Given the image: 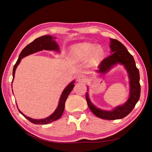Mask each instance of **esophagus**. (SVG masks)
Returning a JSON list of instances; mask_svg holds the SVG:
<instances>
[{
  "label": "esophagus",
  "mask_w": 152,
  "mask_h": 152,
  "mask_svg": "<svg viewBox=\"0 0 152 152\" xmlns=\"http://www.w3.org/2000/svg\"><path fill=\"white\" fill-rule=\"evenodd\" d=\"M77 81L80 82H86L87 79L86 76L84 75H79L77 76Z\"/></svg>",
  "instance_id": "34e87169"
}]
</instances>
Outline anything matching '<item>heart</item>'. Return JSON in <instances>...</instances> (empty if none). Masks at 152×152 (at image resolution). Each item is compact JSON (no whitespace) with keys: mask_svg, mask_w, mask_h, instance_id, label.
<instances>
[{"mask_svg":"<svg viewBox=\"0 0 152 152\" xmlns=\"http://www.w3.org/2000/svg\"><path fill=\"white\" fill-rule=\"evenodd\" d=\"M71 55L77 61H84L88 58V63L91 65H96L103 59L104 51L100 45L90 42H81L72 47Z\"/></svg>","mask_w":152,"mask_h":152,"instance_id":"b5f03b06","label":"heart"}]
</instances>
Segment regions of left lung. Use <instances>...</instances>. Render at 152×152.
Returning a JSON list of instances; mask_svg holds the SVG:
<instances>
[{"label":"left lung","mask_w":152,"mask_h":152,"mask_svg":"<svg viewBox=\"0 0 152 152\" xmlns=\"http://www.w3.org/2000/svg\"><path fill=\"white\" fill-rule=\"evenodd\" d=\"M110 40L111 42L110 47L112 54L101 62L97 72L100 73H105L117 64L124 65L129 73L130 79L129 98L125 104L116 107L112 111H107L96 107L90 101L87 92L86 93V98L89 108L94 115L104 119L115 120L126 117L132 111L139 101L141 86L140 83V72L136 66L132 55L119 40L114 39H110Z\"/></svg>","instance_id":"obj_1"}]
</instances>
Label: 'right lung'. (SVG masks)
<instances>
[{
	"instance_id": "1",
	"label": "right lung",
	"mask_w": 152,
	"mask_h": 152,
	"mask_svg": "<svg viewBox=\"0 0 152 152\" xmlns=\"http://www.w3.org/2000/svg\"><path fill=\"white\" fill-rule=\"evenodd\" d=\"M43 50H54L56 51H59V45L57 44L56 42L54 40H53V37L51 36L47 35V36H43L40 37H38L37 39H36L34 40L32 42L29 44L28 45H26L21 51V53L19 54V58L16 63V64L14 66L13 71H12V81L15 77V72L16 70V68L18 65L20 64V61L22 58H25V56H28L30 54H33L34 53L38 52L39 51H42ZM75 81H72L70 84H69L66 88L64 90L60 98V101L59 102V105L58 106V108L55 110L54 112L48 116L47 118L42 119H34L31 118H29L28 116H25L24 114L22 113L20 110L18 109L19 112L27 119L31 122L35 124H40V125H44V124H47L49 123H51L53 121H56L59 119L62 115L63 112L64 111L65 108V101L68 98L69 94L72 91L75 85L74 83ZM12 85V84H11ZM18 107V106H17Z\"/></svg>"
}]
</instances>
